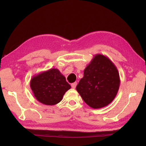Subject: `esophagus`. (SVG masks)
Returning <instances> with one entry per match:
<instances>
[{"instance_id":"34e87169","label":"esophagus","mask_w":146,"mask_h":146,"mask_svg":"<svg viewBox=\"0 0 146 146\" xmlns=\"http://www.w3.org/2000/svg\"><path fill=\"white\" fill-rule=\"evenodd\" d=\"M77 85V82H74V83L71 84V87L73 88V89H75V88H76Z\"/></svg>"}]
</instances>
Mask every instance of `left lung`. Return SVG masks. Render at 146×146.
Returning a JSON list of instances; mask_svg holds the SVG:
<instances>
[{
  "label": "left lung",
  "instance_id": "8db88e82",
  "mask_svg": "<svg viewBox=\"0 0 146 146\" xmlns=\"http://www.w3.org/2000/svg\"><path fill=\"white\" fill-rule=\"evenodd\" d=\"M119 86L120 77L116 66L107 56L96 54L84 70V76L76 90L88 106L98 109L112 102Z\"/></svg>",
  "mask_w": 146,
  "mask_h": 146
}]
</instances>
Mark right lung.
<instances>
[{"label":"right lung","mask_w":146,"mask_h":146,"mask_svg":"<svg viewBox=\"0 0 146 146\" xmlns=\"http://www.w3.org/2000/svg\"><path fill=\"white\" fill-rule=\"evenodd\" d=\"M30 88L35 98L42 104L56 105L62 100L70 85L58 69H50L34 76Z\"/></svg>","instance_id":"obj_1"}]
</instances>
